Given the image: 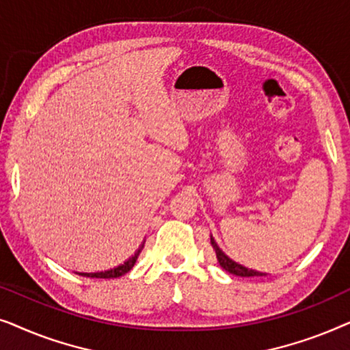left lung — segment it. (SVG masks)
Wrapping results in <instances>:
<instances>
[{
    "mask_svg": "<svg viewBox=\"0 0 350 350\" xmlns=\"http://www.w3.org/2000/svg\"><path fill=\"white\" fill-rule=\"evenodd\" d=\"M210 243H212L215 253H217V258H218V262L219 266L223 267L224 271H228L229 274H234V275H239V277H255V275H266L265 272H258V271H253V269H248V267L242 266V265H237L236 261H232L231 258H228L224 255L223 250H219V247L217 245V242L213 241V237H210Z\"/></svg>",
    "mask_w": 350,
    "mask_h": 350,
    "instance_id": "left-lung-1",
    "label": "left lung"
}]
</instances>
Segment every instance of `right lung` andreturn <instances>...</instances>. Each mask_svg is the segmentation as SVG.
I'll list each match as a JSON object with an SVG mask.
<instances>
[{"label":"right lung","mask_w":350,"mask_h":350,"mask_svg":"<svg viewBox=\"0 0 350 350\" xmlns=\"http://www.w3.org/2000/svg\"><path fill=\"white\" fill-rule=\"evenodd\" d=\"M143 245H145V242H143L140 248H138V250L135 252V255H133L132 258H129V260L124 262V265L114 267V269H108V271H103V272H81L79 275L95 277V279H116V277H121L124 274H127V272L133 267V265H135L138 255H140V252L143 250Z\"/></svg>","instance_id":"right-lung-1"}]
</instances>
